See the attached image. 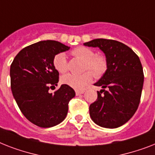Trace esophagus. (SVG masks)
Listing matches in <instances>:
<instances>
[{
  "label": "esophagus",
  "instance_id": "esophagus-1",
  "mask_svg": "<svg viewBox=\"0 0 155 155\" xmlns=\"http://www.w3.org/2000/svg\"><path fill=\"white\" fill-rule=\"evenodd\" d=\"M84 91H85L84 90H81V91L76 90L75 91V94H76V95H80V94H84Z\"/></svg>",
  "mask_w": 155,
  "mask_h": 155
}]
</instances>
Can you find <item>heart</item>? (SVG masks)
Returning a JSON list of instances; mask_svg holds the SVG:
<instances>
[{"label":"heart","instance_id":"heart-1","mask_svg":"<svg viewBox=\"0 0 155 155\" xmlns=\"http://www.w3.org/2000/svg\"><path fill=\"white\" fill-rule=\"evenodd\" d=\"M71 54L75 57L84 60V71H88L80 75H64L61 78L62 84L74 89L80 90L90 84L92 80L93 75L95 77H100L106 71L107 68V59L103 55L95 54L92 49L80 46L73 49L71 51ZM53 65L56 71L60 73L66 72L68 70V64L65 54L63 52L56 54L53 58Z\"/></svg>","mask_w":155,"mask_h":155}]
</instances>
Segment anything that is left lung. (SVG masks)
<instances>
[{
	"label": "left lung",
	"instance_id": "1",
	"mask_svg": "<svg viewBox=\"0 0 155 155\" xmlns=\"http://www.w3.org/2000/svg\"><path fill=\"white\" fill-rule=\"evenodd\" d=\"M84 45L99 48L107 62L105 73L94 84L103 89L89 107L91 119L102 127H121L134 115L140 103L144 75L139 56L114 40L95 39Z\"/></svg>",
	"mask_w": 155,
	"mask_h": 155
}]
</instances>
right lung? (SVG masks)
Segmentation results:
<instances>
[{
    "label": "right lung",
    "mask_w": 155,
    "mask_h": 155,
    "mask_svg": "<svg viewBox=\"0 0 155 155\" xmlns=\"http://www.w3.org/2000/svg\"><path fill=\"white\" fill-rule=\"evenodd\" d=\"M70 47L56 41H43L23 48L10 67L12 95L25 118L40 127H51L64 121L75 91L62 84L55 92L59 72L54 68L56 54Z\"/></svg>",
    "instance_id": "right-lung-1"
}]
</instances>
